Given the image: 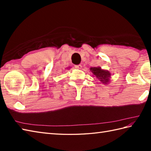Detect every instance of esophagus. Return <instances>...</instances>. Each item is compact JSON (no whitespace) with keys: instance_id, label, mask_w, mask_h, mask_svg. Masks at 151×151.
<instances>
[{"instance_id":"esophagus-1","label":"esophagus","mask_w":151,"mask_h":151,"mask_svg":"<svg viewBox=\"0 0 151 151\" xmlns=\"http://www.w3.org/2000/svg\"><path fill=\"white\" fill-rule=\"evenodd\" d=\"M75 68L76 69H81L82 68V65H76L75 66Z\"/></svg>"}]
</instances>
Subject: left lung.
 <instances>
[{"instance_id":"left-lung-1","label":"left lung","mask_w":151,"mask_h":151,"mask_svg":"<svg viewBox=\"0 0 151 151\" xmlns=\"http://www.w3.org/2000/svg\"><path fill=\"white\" fill-rule=\"evenodd\" d=\"M90 70L99 80H100L101 82L103 84H107L110 81V78L111 76V73L106 70H103L101 67H91Z\"/></svg>"}]
</instances>
